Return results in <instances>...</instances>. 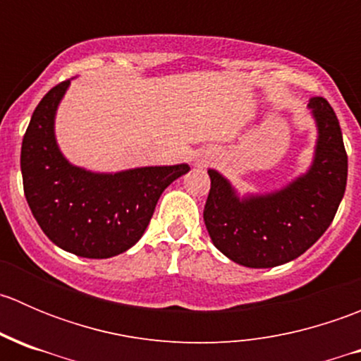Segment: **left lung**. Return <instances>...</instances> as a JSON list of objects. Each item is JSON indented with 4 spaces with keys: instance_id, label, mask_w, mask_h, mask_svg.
Returning a JSON list of instances; mask_svg holds the SVG:
<instances>
[{
    "instance_id": "8db88e82",
    "label": "left lung",
    "mask_w": 361,
    "mask_h": 361,
    "mask_svg": "<svg viewBox=\"0 0 361 361\" xmlns=\"http://www.w3.org/2000/svg\"><path fill=\"white\" fill-rule=\"evenodd\" d=\"M316 126L311 166L271 192H246L216 169H207L209 195L204 207L213 245L232 262L251 269H271L300 257L325 234L344 197L348 155L341 126L329 101L307 104Z\"/></svg>"
}]
</instances>
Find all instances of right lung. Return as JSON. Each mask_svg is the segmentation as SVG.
<instances>
[{"label":"right lung","mask_w":361,"mask_h":361,"mask_svg":"<svg viewBox=\"0 0 361 361\" xmlns=\"http://www.w3.org/2000/svg\"><path fill=\"white\" fill-rule=\"evenodd\" d=\"M71 80L45 94L20 150L24 194L47 238L83 258H110L133 248L147 231L162 192L188 164L97 173L71 164L56 137V115Z\"/></svg>","instance_id":"obj_1"}]
</instances>
